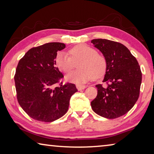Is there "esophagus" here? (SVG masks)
Masks as SVG:
<instances>
[{"label":"esophagus","instance_id":"esophagus-1","mask_svg":"<svg viewBox=\"0 0 154 154\" xmlns=\"http://www.w3.org/2000/svg\"><path fill=\"white\" fill-rule=\"evenodd\" d=\"M76 87H77L78 90H82L85 89V88H86L85 85H77Z\"/></svg>","mask_w":154,"mask_h":154}]
</instances>
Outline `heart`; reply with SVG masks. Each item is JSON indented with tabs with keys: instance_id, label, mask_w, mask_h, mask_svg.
<instances>
[{
	"instance_id": "heart-1",
	"label": "heart",
	"mask_w": 154,
	"mask_h": 154,
	"mask_svg": "<svg viewBox=\"0 0 154 154\" xmlns=\"http://www.w3.org/2000/svg\"><path fill=\"white\" fill-rule=\"evenodd\" d=\"M69 54L71 57L64 51H60L55 60L57 66L64 72L71 71L79 64V70L66 75L67 82L83 84L93 77L99 79L105 74L107 68L106 58L92 47L80 44L70 49Z\"/></svg>"
}]
</instances>
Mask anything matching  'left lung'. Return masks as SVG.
<instances>
[{
  "instance_id": "left-lung-1",
  "label": "left lung",
  "mask_w": 154,
  "mask_h": 154,
  "mask_svg": "<svg viewBox=\"0 0 154 154\" xmlns=\"http://www.w3.org/2000/svg\"><path fill=\"white\" fill-rule=\"evenodd\" d=\"M105 57L107 68L103 84L96 85L98 94L91 102L96 114L108 119L121 117L139 98L142 72L136 58L123 44L97 38L91 41Z\"/></svg>"
}]
</instances>
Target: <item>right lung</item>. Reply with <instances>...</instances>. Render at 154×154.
Instances as JSON below:
<instances>
[{
	"label": "right lung",
	"mask_w": 154,
	"mask_h": 154,
	"mask_svg": "<svg viewBox=\"0 0 154 154\" xmlns=\"http://www.w3.org/2000/svg\"><path fill=\"white\" fill-rule=\"evenodd\" d=\"M65 48V44L56 42L32 48L17 64L14 76L17 101L35 120L51 122L60 118L77 92L73 83L60 82L64 76L56 66L57 51Z\"/></svg>",
	"instance_id": "obj_1"
}]
</instances>
